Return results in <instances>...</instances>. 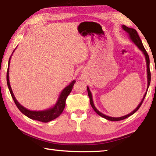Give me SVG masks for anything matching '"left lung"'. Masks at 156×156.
Here are the masks:
<instances>
[{"label": "left lung", "instance_id": "obj_1", "mask_svg": "<svg viewBox=\"0 0 156 156\" xmlns=\"http://www.w3.org/2000/svg\"><path fill=\"white\" fill-rule=\"evenodd\" d=\"M122 28L124 30L126 31V33H128V36H129V38L130 40H131L134 43V44L136 45L137 47L138 48L139 50H140L141 51H142V53H143V55H145V58H146V66H147V79H148V86H147V90H146V92L145 93L144 95H143V99L141 100L140 103H139L138 106L136 107V108L133 110L131 113H130L129 114H128V115H126L124 116H122V117H118V118H115V117H111V116H108L106 115H105V114H103L101 113V112H100L96 108H95L94 103H93V97H92V93H91L90 89H89V87L87 86V90H88V96L90 98V103L91 105V106L93 108V110L96 112V113L98 115H99L100 116H101V117L105 118V119L108 120H111V121H118V120H123V119H126V118H127L129 117V116L132 115L133 114H134L136 112L138 111L139 109V108L140 107V105H142V103L143 102V100H144L145 97H146V93H147V91H148V87L150 86V83H151V71H150V59H149V56H148V54L147 53V52L146 51V49H145V48L143 47V45L142 43V41H141L140 37H139L138 33H137V31L135 30L133 28H128V27L124 26L123 25L122 26Z\"/></svg>", "mask_w": 156, "mask_h": 156}]
</instances>
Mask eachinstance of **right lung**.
Wrapping results in <instances>:
<instances>
[{
	"instance_id": "add662e5",
	"label": "right lung",
	"mask_w": 156,
	"mask_h": 156,
	"mask_svg": "<svg viewBox=\"0 0 156 156\" xmlns=\"http://www.w3.org/2000/svg\"><path fill=\"white\" fill-rule=\"evenodd\" d=\"M15 50H14L13 52L15 51ZM13 53H12V55H13ZM12 55H10L9 61H8V67L7 76H6V78H7V84H8V89H9L10 94H11V96L13 98L14 102H15L16 106L18 107V108L20 110V111L23 114H24L25 115H26L27 117L30 118V119L38 120V121L43 122V123H48V122L51 121V120L55 119V118L58 117V116L62 113V112L63 111L64 108H65L66 100L67 98L68 95L70 94V92H71L73 87V85L75 84V83H76V80H73V81L70 83L68 86H66V88L61 91L58 96V98L57 100L56 103H55V104L54 105L53 107L50 108L48 109L44 110V111H30V110L26 108L23 107L22 105H20V103H18V101L16 100L15 95L13 94V90H12L11 89V87H10V80H9V66H10V58H11Z\"/></svg>"
}]
</instances>
